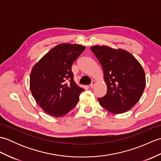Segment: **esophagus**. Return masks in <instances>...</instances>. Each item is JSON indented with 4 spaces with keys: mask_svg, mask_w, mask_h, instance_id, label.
<instances>
[{
    "mask_svg": "<svg viewBox=\"0 0 161 161\" xmlns=\"http://www.w3.org/2000/svg\"><path fill=\"white\" fill-rule=\"evenodd\" d=\"M95 84H96V82H95V81L93 80V81H92L91 85H90V88H93L95 86Z\"/></svg>",
    "mask_w": 161,
    "mask_h": 161,
    "instance_id": "obj_1",
    "label": "esophagus"
}]
</instances>
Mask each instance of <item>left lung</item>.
<instances>
[{"label":"left lung","instance_id":"left-lung-1","mask_svg":"<svg viewBox=\"0 0 161 161\" xmlns=\"http://www.w3.org/2000/svg\"><path fill=\"white\" fill-rule=\"evenodd\" d=\"M91 50L100 61L107 86V94L97 99L101 107L114 114L130 110L145 88V73L141 64L123 49L93 46Z\"/></svg>","mask_w":161,"mask_h":161}]
</instances>
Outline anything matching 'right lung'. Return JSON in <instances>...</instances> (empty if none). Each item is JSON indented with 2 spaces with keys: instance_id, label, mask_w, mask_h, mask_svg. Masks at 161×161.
Segmentation results:
<instances>
[{
  "instance_id": "obj_1",
  "label": "right lung",
  "mask_w": 161,
  "mask_h": 161,
  "mask_svg": "<svg viewBox=\"0 0 161 161\" xmlns=\"http://www.w3.org/2000/svg\"><path fill=\"white\" fill-rule=\"evenodd\" d=\"M85 48L79 44L61 43L33 66L30 77V91L46 114L61 117L77 105L84 89L75 82L71 68Z\"/></svg>"
}]
</instances>
